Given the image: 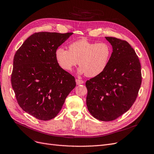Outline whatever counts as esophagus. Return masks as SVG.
<instances>
[{
  "mask_svg": "<svg viewBox=\"0 0 154 154\" xmlns=\"http://www.w3.org/2000/svg\"><path fill=\"white\" fill-rule=\"evenodd\" d=\"M75 81H76V84H77V85H80V84H84V80H80V79H76V80H75Z\"/></svg>",
  "mask_w": 154,
  "mask_h": 154,
  "instance_id": "34e87169",
  "label": "esophagus"
}]
</instances>
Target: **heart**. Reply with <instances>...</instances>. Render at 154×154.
Instances as JSON below:
<instances>
[{
  "label": "heart",
  "instance_id": "b5f03b06",
  "mask_svg": "<svg viewBox=\"0 0 154 154\" xmlns=\"http://www.w3.org/2000/svg\"><path fill=\"white\" fill-rule=\"evenodd\" d=\"M111 54V47L108 44L85 39L71 43L69 50L58 47L55 52L56 60L63 70L71 71L79 62V72L90 77L97 76L106 69Z\"/></svg>",
  "mask_w": 154,
  "mask_h": 154
}]
</instances>
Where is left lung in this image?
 <instances>
[{
  "instance_id": "8db88e82",
  "label": "left lung",
  "mask_w": 154,
  "mask_h": 154,
  "mask_svg": "<svg viewBox=\"0 0 154 154\" xmlns=\"http://www.w3.org/2000/svg\"><path fill=\"white\" fill-rule=\"evenodd\" d=\"M106 38L113 52L106 69L87 80L86 103L94 117L112 121L132 106L141 85L142 74L139 57L130 44L116 37Z\"/></svg>"
}]
</instances>
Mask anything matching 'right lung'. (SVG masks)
<instances>
[{
  "label": "right lung",
  "instance_id": "right-lung-1",
  "mask_svg": "<svg viewBox=\"0 0 154 154\" xmlns=\"http://www.w3.org/2000/svg\"><path fill=\"white\" fill-rule=\"evenodd\" d=\"M72 34L37 32L15 54L11 84L16 99L24 111L37 119L56 117L76 86L74 77L60 67L55 55Z\"/></svg>",
  "mask_w": 154,
  "mask_h": 154
}]
</instances>
